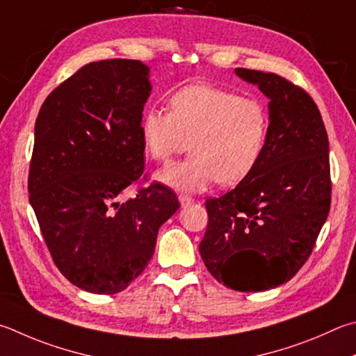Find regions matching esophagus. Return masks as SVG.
Instances as JSON below:
<instances>
[{
	"label": "esophagus",
	"mask_w": 356,
	"mask_h": 356,
	"mask_svg": "<svg viewBox=\"0 0 356 356\" xmlns=\"http://www.w3.org/2000/svg\"><path fill=\"white\" fill-rule=\"evenodd\" d=\"M179 202H180V205H182L184 209H185V207H188V205H191L193 202H195V199H193L191 196L180 195V196H179Z\"/></svg>",
	"instance_id": "esophagus-1"
}]
</instances>
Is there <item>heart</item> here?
<instances>
[{
  "mask_svg": "<svg viewBox=\"0 0 356 356\" xmlns=\"http://www.w3.org/2000/svg\"><path fill=\"white\" fill-rule=\"evenodd\" d=\"M170 115L147 108L140 132L151 159L166 163L188 151L193 156L157 172L174 190L197 193L215 182L234 186L248 179L263 157L269 113L261 101L229 90L190 83L168 99Z\"/></svg>",
  "mask_w": 356,
  "mask_h": 356,
  "instance_id": "b5f03b06",
  "label": "heart"
}]
</instances>
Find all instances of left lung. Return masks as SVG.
Here are the masks:
<instances>
[{
  "instance_id": "left-lung-1",
  "label": "left lung",
  "mask_w": 356,
  "mask_h": 356,
  "mask_svg": "<svg viewBox=\"0 0 356 356\" xmlns=\"http://www.w3.org/2000/svg\"><path fill=\"white\" fill-rule=\"evenodd\" d=\"M269 98V135L254 172L209 213L200 257L219 283L243 293L277 288L297 274L332 202L328 137L316 102L285 77L236 68Z\"/></svg>"
}]
</instances>
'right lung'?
I'll use <instances>...</instances> for the list:
<instances>
[{"instance_id":"add662e5","label":"right lung","mask_w":356,"mask_h":356,"mask_svg":"<svg viewBox=\"0 0 356 356\" xmlns=\"http://www.w3.org/2000/svg\"><path fill=\"white\" fill-rule=\"evenodd\" d=\"M151 90L140 60L92 62L54 88L37 116L29 202L56 266L88 293L131 285L180 207L157 182L121 202L143 176L140 120Z\"/></svg>"}]
</instances>
